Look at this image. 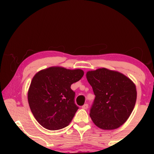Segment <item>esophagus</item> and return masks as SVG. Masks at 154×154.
<instances>
[{
	"label": "esophagus",
	"instance_id": "esophagus-1",
	"mask_svg": "<svg viewBox=\"0 0 154 154\" xmlns=\"http://www.w3.org/2000/svg\"><path fill=\"white\" fill-rule=\"evenodd\" d=\"M82 109H88V104H87V103L84 104V105H83V106H82Z\"/></svg>",
	"mask_w": 154,
	"mask_h": 154
}]
</instances>
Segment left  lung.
<instances>
[{
    "mask_svg": "<svg viewBox=\"0 0 154 154\" xmlns=\"http://www.w3.org/2000/svg\"><path fill=\"white\" fill-rule=\"evenodd\" d=\"M86 77L95 95L90 113L92 121L102 130L119 128L135 107V83L121 72L106 68L88 71Z\"/></svg>",
    "mask_w": 154,
    "mask_h": 154,
    "instance_id": "8db88e82",
    "label": "left lung"
}]
</instances>
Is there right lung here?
<instances>
[{
  "label": "right lung",
  "instance_id": "right-lung-1",
  "mask_svg": "<svg viewBox=\"0 0 154 154\" xmlns=\"http://www.w3.org/2000/svg\"><path fill=\"white\" fill-rule=\"evenodd\" d=\"M82 69L51 66L35 74L27 98L33 116L41 126L57 130L68 126L78 107L71 85L82 77Z\"/></svg>",
  "mask_w": 154,
  "mask_h": 154
}]
</instances>
